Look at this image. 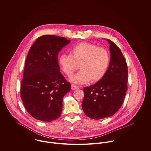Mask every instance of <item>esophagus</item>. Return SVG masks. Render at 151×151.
<instances>
[{
	"label": "esophagus",
	"instance_id": "esophagus-1",
	"mask_svg": "<svg viewBox=\"0 0 151 151\" xmlns=\"http://www.w3.org/2000/svg\"><path fill=\"white\" fill-rule=\"evenodd\" d=\"M79 87L78 86L76 85L72 84V85H71V89H72V90H76V89H79Z\"/></svg>",
	"mask_w": 151,
	"mask_h": 151
}]
</instances>
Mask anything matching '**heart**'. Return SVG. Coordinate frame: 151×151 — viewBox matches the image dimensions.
<instances>
[{"mask_svg":"<svg viewBox=\"0 0 151 151\" xmlns=\"http://www.w3.org/2000/svg\"><path fill=\"white\" fill-rule=\"evenodd\" d=\"M70 54H62L59 63L62 71L70 76L80 65L81 70L72 76L70 81L78 84L97 82L106 74L109 68L110 57L104 48L89 42H80L73 46Z\"/></svg>","mask_w":151,"mask_h":151,"instance_id":"b5f03b06","label":"heart"}]
</instances>
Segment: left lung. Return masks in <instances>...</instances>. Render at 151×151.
<instances>
[{
  "label": "left lung",
  "instance_id": "left-lung-1",
  "mask_svg": "<svg viewBox=\"0 0 151 151\" xmlns=\"http://www.w3.org/2000/svg\"><path fill=\"white\" fill-rule=\"evenodd\" d=\"M111 60L107 72L96 83L83 89L82 107L85 114L99 120L113 116L120 109L127 91L128 67L119 47L107 39Z\"/></svg>",
  "mask_w": 151,
  "mask_h": 151
}]
</instances>
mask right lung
Wrapping results in <instances>:
<instances>
[{"mask_svg": "<svg viewBox=\"0 0 151 151\" xmlns=\"http://www.w3.org/2000/svg\"><path fill=\"white\" fill-rule=\"evenodd\" d=\"M70 42L62 37L42 35L28 52L20 96L27 112L37 120L51 122L60 116L62 99L70 91V83L60 72L58 54Z\"/></svg>", "mask_w": 151, "mask_h": 151, "instance_id": "1", "label": "right lung"}]
</instances>
